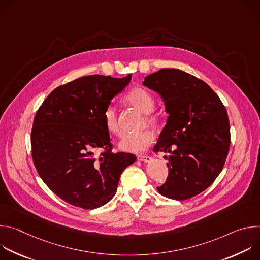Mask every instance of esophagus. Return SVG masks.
<instances>
[{"label": "esophagus", "mask_w": 260, "mask_h": 260, "mask_svg": "<svg viewBox=\"0 0 260 260\" xmlns=\"http://www.w3.org/2000/svg\"><path fill=\"white\" fill-rule=\"evenodd\" d=\"M138 160L143 161V162H151L152 161V157L151 156H148V155H138Z\"/></svg>", "instance_id": "34e87169"}]
</instances>
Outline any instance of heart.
<instances>
[{"label": "heart", "instance_id": "b5f03b06", "mask_svg": "<svg viewBox=\"0 0 260 260\" xmlns=\"http://www.w3.org/2000/svg\"><path fill=\"white\" fill-rule=\"evenodd\" d=\"M125 101L132 105L135 109L140 111L143 114H149L154 110L155 103L152 95L141 87L133 88L127 95ZM104 125L108 133L111 135L118 136L120 133L117 113L113 106H108L103 113ZM145 120L148 125L155 126L158 123V120L153 115H147ZM153 142V135L149 131H143L138 134L127 135L122 138L119 143V148L122 151L131 153H140L145 151Z\"/></svg>", "mask_w": 260, "mask_h": 260}]
</instances>
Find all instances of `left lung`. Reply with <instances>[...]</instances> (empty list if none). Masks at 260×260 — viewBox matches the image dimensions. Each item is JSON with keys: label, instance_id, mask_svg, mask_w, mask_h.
<instances>
[{"label": "left lung", "instance_id": "obj_1", "mask_svg": "<svg viewBox=\"0 0 260 260\" xmlns=\"http://www.w3.org/2000/svg\"><path fill=\"white\" fill-rule=\"evenodd\" d=\"M143 85L156 91L169 114L154 152L169 153V176L157 187L169 199L184 201L206 190L225 164L231 127L226 109L203 80L178 69H161Z\"/></svg>", "mask_w": 260, "mask_h": 260}]
</instances>
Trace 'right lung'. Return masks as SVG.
<instances>
[{
  "instance_id": "right-lung-1",
  "label": "right lung",
  "mask_w": 260,
  "mask_h": 260,
  "mask_svg": "<svg viewBox=\"0 0 260 260\" xmlns=\"http://www.w3.org/2000/svg\"><path fill=\"white\" fill-rule=\"evenodd\" d=\"M124 78L89 75L56 87L38 109L30 145L37 172L62 201L92 210L107 204L119 178L136 161L132 153L112 152L103 113L128 85ZM96 151L102 152L99 158Z\"/></svg>"
}]
</instances>
